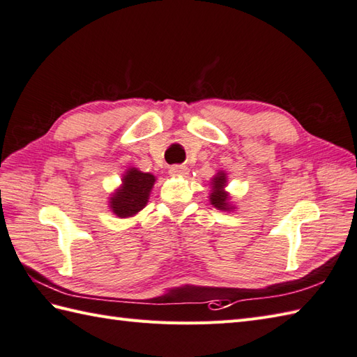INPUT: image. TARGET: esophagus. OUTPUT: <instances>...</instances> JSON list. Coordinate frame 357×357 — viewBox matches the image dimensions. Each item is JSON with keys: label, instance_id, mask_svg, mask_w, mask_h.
I'll use <instances>...</instances> for the list:
<instances>
[{"label": "esophagus", "instance_id": "34e87169", "mask_svg": "<svg viewBox=\"0 0 357 357\" xmlns=\"http://www.w3.org/2000/svg\"><path fill=\"white\" fill-rule=\"evenodd\" d=\"M169 174H172V176H185V174H188V168H186V166H183V165L171 166Z\"/></svg>", "mask_w": 357, "mask_h": 357}]
</instances>
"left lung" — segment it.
I'll return each instance as SVG.
<instances>
[{"mask_svg":"<svg viewBox=\"0 0 357 357\" xmlns=\"http://www.w3.org/2000/svg\"><path fill=\"white\" fill-rule=\"evenodd\" d=\"M212 185L213 191L211 192V203L218 209H229L227 194L223 191V188L226 185V174L220 172L218 176L212 180Z\"/></svg>","mask_w":357,"mask_h":357,"instance_id":"obj_1","label":"left lung"}]
</instances>
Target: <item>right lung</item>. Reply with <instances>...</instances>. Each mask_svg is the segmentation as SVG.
Returning <instances> with one entry per match:
<instances>
[{
    "mask_svg": "<svg viewBox=\"0 0 357 357\" xmlns=\"http://www.w3.org/2000/svg\"><path fill=\"white\" fill-rule=\"evenodd\" d=\"M155 177L148 172H140L136 168L128 169L123 176V185L112 197V209L117 217H132L144 209Z\"/></svg>",
    "mask_w": 357,
    "mask_h": 357,
    "instance_id": "1",
    "label": "right lung"
}]
</instances>
